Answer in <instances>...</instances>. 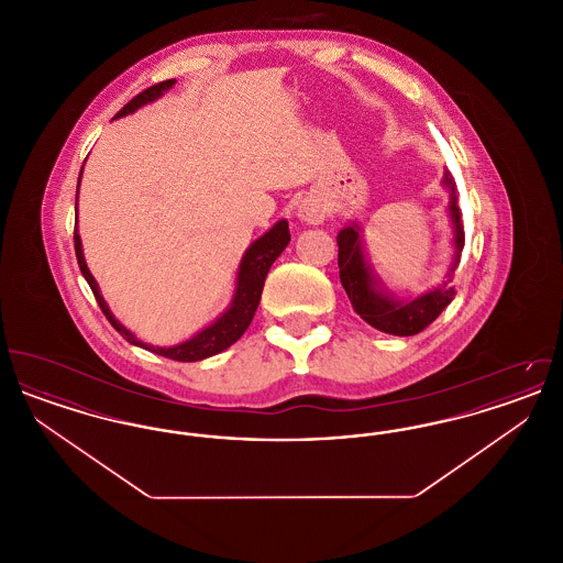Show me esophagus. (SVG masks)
I'll use <instances>...</instances> for the list:
<instances>
[{
    "mask_svg": "<svg viewBox=\"0 0 563 563\" xmlns=\"http://www.w3.org/2000/svg\"><path fill=\"white\" fill-rule=\"evenodd\" d=\"M324 207H322L319 200L314 198H306L299 202L297 207V217L303 221V223H310V225H319L324 221Z\"/></svg>",
    "mask_w": 563,
    "mask_h": 563,
    "instance_id": "obj_1",
    "label": "esophagus"
}]
</instances>
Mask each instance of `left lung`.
Here are the masks:
<instances>
[{"instance_id":"1","label":"left lung","mask_w":563,"mask_h":563,"mask_svg":"<svg viewBox=\"0 0 563 563\" xmlns=\"http://www.w3.org/2000/svg\"><path fill=\"white\" fill-rule=\"evenodd\" d=\"M443 186L450 191L448 211L454 228V262L445 274L443 285L432 289L429 294L399 299L390 294L382 280L374 274L372 266L365 260L363 251V236L358 223H349L338 234V266H340V280L349 294L350 303L354 312L365 322H369L377 331L390 335H416L424 331L430 322L434 321L454 299V274L460 255L464 249V225H462V211L457 207V194L452 173H443Z\"/></svg>"}]
</instances>
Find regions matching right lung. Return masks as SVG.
Masks as SVG:
<instances>
[{
    "label": "right lung",
    "instance_id": "1",
    "mask_svg": "<svg viewBox=\"0 0 563 563\" xmlns=\"http://www.w3.org/2000/svg\"><path fill=\"white\" fill-rule=\"evenodd\" d=\"M175 80H164L161 84H154L150 88H145L143 92H139L131 103H126L124 108L118 111L115 118L129 115L139 108L161 99L162 95L173 88ZM84 168V166H81ZM78 191H80V181H78ZM78 191H76V209H78ZM78 219V217H76ZM291 241L289 234V223L287 219H280L278 223H274L264 236H260L257 241L253 242L244 255H242L241 266H239V274H236V291L232 297L230 308L217 319L211 322L209 327H205L202 331H198L194 338H189L186 342L177 344V346H150L141 340H136V335L131 333L122 322L118 321L111 310H109L108 301L103 299V295L99 291V285L95 280V276L90 274V269L84 262V251H81L80 234H78V223L74 230V242H76V257H78V266H80L81 274L86 278V283L90 285L95 299L99 301L103 314L108 317L111 327L134 346L139 349L150 350L154 354H161L164 358H173V361H181V363H194V361H202L209 358L213 354H219L225 349H230L234 342L241 340L242 333L246 331V327L253 321L255 310L260 306L262 299V291H264V283L268 276L269 266L276 262V257L285 251V246Z\"/></svg>",
    "mask_w": 563,
    "mask_h": 563
}]
</instances>
